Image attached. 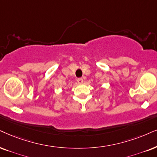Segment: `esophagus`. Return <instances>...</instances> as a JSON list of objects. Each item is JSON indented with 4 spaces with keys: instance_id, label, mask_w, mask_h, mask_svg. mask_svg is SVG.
Instances as JSON below:
<instances>
[{
    "instance_id": "1",
    "label": "esophagus",
    "mask_w": 157,
    "mask_h": 157,
    "mask_svg": "<svg viewBox=\"0 0 157 157\" xmlns=\"http://www.w3.org/2000/svg\"><path fill=\"white\" fill-rule=\"evenodd\" d=\"M77 82L80 83V84H81V83H82V82H83V79H82V78H81V77H80V78H78V79H77Z\"/></svg>"
}]
</instances>
